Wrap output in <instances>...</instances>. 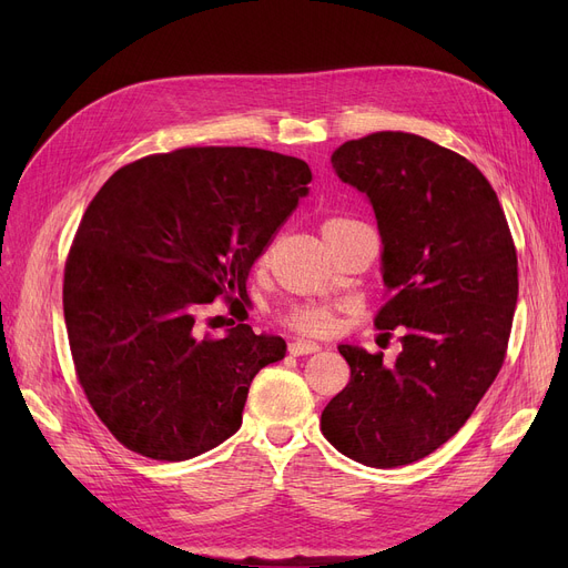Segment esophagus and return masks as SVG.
Returning a JSON list of instances; mask_svg holds the SVG:
<instances>
[{
  "mask_svg": "<svg viewBox=\"0 0 568 568\" xmlns=\"http://www.w3.org/2000/svg\"><path fill=\"white\" fill-rule=\"evenodd\" d=\"M287 349H290V354H294V356H304V354H315V352H320L322 347H320L317 343H311V341H292V343L287 345Z\"/></svg>",
  "mask_w": 568,
  "mask_h": 568,
  "instance_id": "34e87169",
  "label": "esophagus"
}]
</instances>
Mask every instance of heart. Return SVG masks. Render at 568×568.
Here are the masks:
<instances>
[{
    "label": "heart",
    "instance_id": "obj_1",
    "mask_svg": "<svg viewBox=\"0 0 568 568\" xmlns=\"http://www.w3.org/2000/svg\"><path fill=\"white\" fill-rule=\"evenodd\" d=\"M345 219H329L324 221V227H332L343 223ZM281 322L287 326V329L296 332V334H304V336H324L334 329L336 317L334 311L326 308V306H317V304H300V306H292L281 315Z\"/></svg>",
    "mask_w": 568,
    "mask_h": 568
}]
</instances>
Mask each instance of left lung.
Returning a JSON list of instances; mask_svg holds the SVG:
<instances>
[{"label": "left lung", "instance_id": "obj_1", "mask_svg": "<svg viewBox=\"0 0 568 568\" xmlns=\"http://www.w3.org/2000/svg\"><path fill=\"white\" fill-rule=\"evenodd\" d=\"M332 165L375 209L386 285L375 326L405 336L394 366L338 347L349 382L320 428L356 463L400 467L452 439L495 382L518 302L516 244L481 170L422 135L349 140Z\"/></svg>", "mask_w": 568, "mask_h": 568}]
</instances>
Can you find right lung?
Instances as JSON below:
<instances>
[{"label":"right lung","mask_w":568,"mask_h":568,"mask_svg":"<svg viewBox=\"0 0 568 568\" xmlns=\"http://www.w3.org/2000/svg\"><path fill=\"white\" fill-rule=\"evenodd\" d=\"M311 168L255 146H184L119 168L89 202L64 266L82 392L126 449L179 463L242 426L281 336L244 320L197 336V311L246 296L251 266L308 195Z\"/></svg>","instance_id":"add662e5"}]
</instances>
